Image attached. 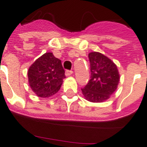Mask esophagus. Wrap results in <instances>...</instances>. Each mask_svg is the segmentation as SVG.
Returning a JSON list of instances; mask_svg holds the SVG:
<instances>
[{
  "label": "esophagus",
  "mask_w": 147,
  "mask_h": 147,
  "mask_svg": "<svg viewBox=\"0 0 147 147\" xmlns=\"http://www.w3.org/2000/svg\"><path fill=\"white\" fill-rule=\"evenodd\" d=\"M72 73H73V71H70V70H66V71H65V76H71Z\"/></svg>",
  "instance_id": "1"
}]
</instances>
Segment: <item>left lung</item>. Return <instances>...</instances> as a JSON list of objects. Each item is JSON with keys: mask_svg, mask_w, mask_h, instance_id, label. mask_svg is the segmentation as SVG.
<instances>
[{"mask_svg": "<svg viewBox=\"0 0 147 147\" xmlns=\"http://www.w3.org/2000/svg\"><path fill=\"white\" fill-rule=\"evenodd\" d=\"M91 79L82 88L83 95L92 102H103L110 98L120 80L118 70L111 60L100 53L88 54Z\"/></svg>", "mask_w": 147, "mask_h": 147, "instance_id": "8db88e82", "label": "left lung"}]
</instances>
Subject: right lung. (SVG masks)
<instances>
[{"label": "right lung", "mask_w": 147, "mask_h": 147, "mask_svg": "<svg viewBox=\"0 0 147 147\" xmlns=\"http://www.w3.org/2000/svg\"><path fill=\"white\" fill-rule=\"evenodd\" d=\"M65 78L61 60L52 53H45L28 70L29 84L36 94L48 98L57 93Z\"/></svg>", "instance_id": "right-lung-1"}]
</instances>
